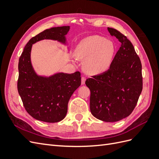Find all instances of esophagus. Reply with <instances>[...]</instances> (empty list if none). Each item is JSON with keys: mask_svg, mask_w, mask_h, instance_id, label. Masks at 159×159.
<instances>
[{"mask_svg": "<svg viewBox=\"0 0 159 159\" xmlns=\"http://www.w3.org/2000/svg\"><path fill=\"white\" fill-rule=\"evenodd\" d=\"M85 82V77H81V84L84 85Z\"/></svg>", "mask_w": 159, "mask_h": 159, "instance_id": "obj_1", "label": "esophagus"}]
</instances>
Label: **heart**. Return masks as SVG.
I'll return each instance as SVG.
<instances>
[{"instance_id":"1","label":"heart","mask_w":159,"mask_h":159,"mask_svg":"<svg viewBox=\"0 0 159 159\" xmlns=\"http://www.w3.org/2000/svg\"><path fill=\"white\" fill-rule=\"evenodd\" d=\"M115 48L112 41L99 36L84 38L77 46L75 55L78 59L85 60L84 69L91 75L103 74L110 68Z\"/></svg>"}]
</instances>
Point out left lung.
Here are the masks:
<instances>
[{
	"mask_svg": "<svg viewBox=\"0 0 159 159\" xmlns=\"http://www.w3.org/2000/svg\"><path fill=\"white\" fill-rule=\"evenodd\" d=\"M121 46L109 69L85 81L89 88L90 111L105 122L128 117L135 107L143 89L142 66L131 42L118 30L107 28Z\"/></svg>",
	"mask_w": 159,
	"mask_h": 159,
	"instance_id": "8db88e82",
	"label": "left lung"
}]
</instances>
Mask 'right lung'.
Instances as JSON below:
<instances>
[{
	"instance_id": "add662e5",
	"label": "right lung",
	"mask_w": 159,
	"mask_h": 159,
	"mask_svg": "<svg viewBox=\"0 0 159 159\" xmlns=\"http://www.w3.org/2000/svg\"><path fill=\"white\" fill-rule=\"evenodd\" d=\"M70 29V26L54 27L38 34L28 41L19 58L18 93L26 111L41 121L56 123L65 118L71 96L81 85V74L79 71L57 72L49 76L38 74L31 61L32 47L43 40L66 46V36Z\"/></svg>"
}]
</instances>
